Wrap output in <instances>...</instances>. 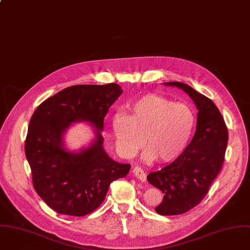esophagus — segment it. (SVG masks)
<instances>
[{
  "instance_id": "esophagus-1",
  "label": "esophagus",
  "mask_w": 250,
  "mask_h": 250,
  "mask_svg": "<svg viewBox=\"0 0 250 250\" xmlns=\"http://www.w3.org/2000/svg\"><path fill=\"white\" fill-rule=\"evenodd\" d=\"M133 174L134 176L140 180L141 182H145L146 181V173L144 172L143 169H141L140 167H135L133 168Z\"/></svg>"
}]
</instances>
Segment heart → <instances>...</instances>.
Instances as JSON below:
<instances>
[{
    "label": "heart",
    "instance_id": "heart-1",
    "mask_svg": "<svg viewBox=\"0 0 250 250\" xmlns=\"http://www.w3.org/2000/svg\"><path fill=\"white\" fill-rule=\"evenodd\" d=\"M128 110L129 116L117 113L112 121L116 146L124 158L135 156L146 141L145 160L173 161L185 151L195 129L196 115L189 105L160 95H146Z\"/></svg>",
    "mask_w": 250,
    "mask_h": 250
}]
</instances>
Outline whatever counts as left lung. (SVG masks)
<instances>
[{
	"label": "left lung",
	"instance_id": "obj_1",
	"mask_svg": "<svg viewBox=\"0 0 250 250\" xmlns=\"http://www.w3.org/2000/svg\"><path fill=\"white\" fill-rule=\"evenodd\" d=\"M165 85L182 88L198 109L194 136L182 155L147 176V181L164 193L155 211L172 216L187 213L208 193L223 167L229 134L224 118L211 99L186 83L172 81Z\"/></svg>",
	"mask_w": 250,
	"mask_h": 250
}]
</instances>
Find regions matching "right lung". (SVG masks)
Returning <instances> with one entry per match:
<instances>
[{
	"label": "right lung",
	"instance_id": "add662e5",
	"mask_svg": "<svg viewBox=\"0 0 250 250\" xmlns=\"http://www.w3.org/2000/svg\"><path fill=\"white\" fill-rule=\"evenodd\" d=\"M117 83L80 84L64 88L34 111L25 139L34 189L57 213L81 217L104 201L112 182L125 178L129 164L112 160L103 149L104 118L122 94ZM88 121L98 130L87 149L70 153L62 134L74 121Z\"/></svg>",
	"mask_w": 250,
	"mask_h": 250
}]
</instances>
